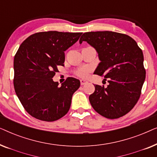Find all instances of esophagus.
I'll use <instances>...</instances> for the list:
<instances>
[{
  "mask_svg": "<svg viewBox=\"0 0 157 157\" xmlns=\"http://www.w3.org/2000/svg\"><path fill=\"white\" fill-rule=\"evenodd\" d=\"M81 82V85H84L86 84V83H88V81L86 80H83V79H81V80L80 81Z\"/></svg>",
  "mask_w": 157,
  "mask_h": 157,
  "instance_id": "1",
  "label": "esophagus"
}]
</instances>
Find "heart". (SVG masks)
<instances>
[{"mask_svg":"<svg viewBox=\"0 0 157 157\" xmlns=\"http://www.w3.org/2000/svg\"><path fill=\"white\" fill-rule=\"evenodd\" d=\"M88 72H89V69L86 68H82L80 69L77 70L76 71V74L78 76L80 77H86L87 76Z\"/></svg>","mask_w":157,"mask_h":157,"instance_id":"heart-1","label":"heart"}]
</instances>
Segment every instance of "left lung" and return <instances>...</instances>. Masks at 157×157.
<instances>
[{
	"instance_id": "left-lung-1",
	"label": "left lung",
	"mask_w": 157,
	"mask_h": 157,
	"mask_svg": "<svg viewBox=\"0 0 157 157\" xmlns=\"http://www.w3.org/2000/svg\"><path fill=\"white\" fill-rule=\"evenodd\" d=\"M86 41L98 52L101 62L94 74L104 76L109 85H95L89 96L100 115L113 119L129 112L138 101L146 78L141 49L132 37L113 31L86 32L79 43Z\"/></svg>"
}]
</instances>
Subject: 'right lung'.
<instances>
[{"label": "right lung", "instance_id": "add662e5", "mask_svg": "<svg viewBox=\"0 0 157 157\" xmlns=\"http://www.w3.org/2000/svg\"><path fill=\"white\" fill-rule=\"evenodd\" d=\"M81 34L39 32L21 44L14 57V89L23 108L33 117L54 121L68 113L80 81L68 77L59 86L52 78L58 71V66H63L64 51Z\"/></svg>", "mask_w": 157, "mask_h": 157}]
</instances>
